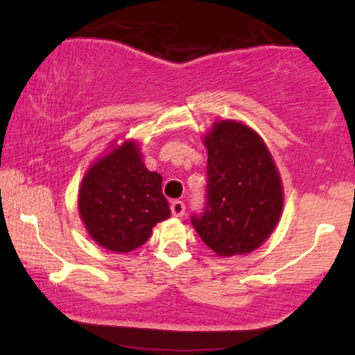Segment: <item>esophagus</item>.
Listing matches in <instances>:
<instances>
[{
  "label": "esophagus",
  "mask_w": 355,
  "mask_h": 355,
  "mask_svg": "<svg viewBox=\"0 0 355 355\" xmlns=\"http://www.w3.org/2000/svg\"><path fill=\"white\" fill-rule=\"evenodd\" d=\"M184 211H186V205H184V202H181V200H174L173 203H171V213H173V216H182L184 215Z\"/></svg>",
  "instance_id": "34e87169"
}]
</instances>
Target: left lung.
<instances>
[{"label": "left lung", "mask_w": 355, "mask_h": 355, "mask_svg": "<svg viewBox=\"0 0 355 355\" xmlns=\"http://www.w3.org/2000/svg\"><path fill=\"white\" fill-rule=\"evenodd\" d=\"M208 153L207 207L192 226L218 257L250 254L283 213V182L263 139L241 121H216L203 135Z\"/></svg>", "instance_id": "1"}]
</instances>
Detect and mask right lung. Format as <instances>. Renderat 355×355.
<instances>
[{
    "instance_id": "obj_1",
    "label": "right lung",
    "mask_w": 355,
    "mask_h": 355,
    "mask_svg": "<svg viewBox=\"0 0 355 355\" xmlns=\"http://www.w3.org/2000/svg\"><path fill=\"white\" fill-rule=\"evenodd\" d=\"M162 182L158 173L145 166L137 140L113 142L79 186L77 207L89 236L118 254L145 244L153 226L171 215Z\"/></svg>"
}]
</instances>
